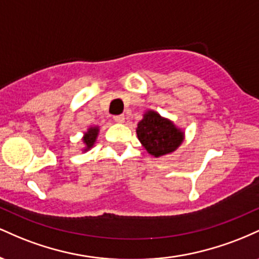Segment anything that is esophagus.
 <instances>
[{"mask_svg": "<svg viewBox=\"0 0 259 259\" xmlns=\"http://www.w3.org/2000/svg\"><path fill=\"white\" fill-rule=\"evenodd\" d=\"M113 119H114V121H117V123L121 124V123H124V121H125V117H124L123 114L114 115V117H113Z\"/></svg>", "mask_w": 259, "mask_h": 259, "instance_id": "esophagus-1", "label": "esophagus"}]
</instances>
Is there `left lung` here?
Here are the masks:
<instances>
[{"label":"left lung","instance_id":"left-lung-1","mask_svg":"<svg viewBox=\"0 0 259 259\" xmlns=\"http://www.w3.org/2000/svg\"><path fill=\"white\" fill-rule=\"evenodd\" d=\"M136 135L145 150L156 158L175 152L185 139V132L181 127L153 109L144 113L138 123Z\"/></svg>","mask_w":259,"mask_h":259}]
</instances>
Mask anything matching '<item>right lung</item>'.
Listing matches in <instances>:
<instances>
[{
    "mask_svg": "<svg viewBox=\"0 0 259 259\" xmlns=\"http://www.w3.org/2000/svg\"><path fill=\"white\" fill-rule=\"evenodd\" d=\"M100 134V126L99 125H91L88 127V130L82 135L81 141L84 144V147L81 148L82 152H88L89 150H91L94 147V145L96 144L97 138H99Z\"/></svg>",
    "mask_w": 259,
    "mask_h": 259,
    "instance_id": "1",
    "label": "right lung"
}]
</instances>
